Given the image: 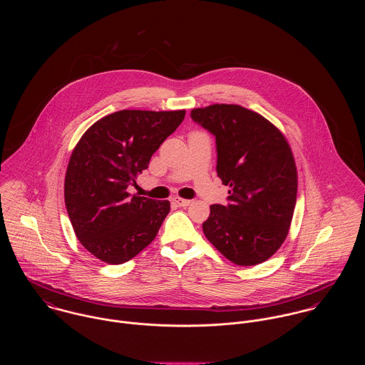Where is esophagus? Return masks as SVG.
<instances>
[{"instance_id": "34e87169", "label": "esophagus", "mask_w": 365, "mask_h": 365, "mask_svg": "<svg viewBox=\"0 0 365 365\" xmlns=\"http://www.w3.org/2000/svg\"><path fill=\"white\" fill-rule=\"evenodd\" d=\"M173 201H174L178 207H182V208H185V207L191 205V202H192V201H190V200H184V198H174Z\"/></svg>"}]
</instances>
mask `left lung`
<instances>
[{
	"instance_id": "1",
	"label": "left lung",
	"mask_w": 365,
	"mask_h": 365,
	"mask_svg": "<svg viewBox=\"0 0 365 365\" xmlns=\"http://www.w3.org/2000/svg\"><path fill=\"white\" fill-rule=\"evenodd\" d=\"M215 136L216 173L230 185L227 205H210L202 223L209 242L237 265L269 259L284 243L297 202V167L282 133L240 105L191 110Z\"/></svg>"
}]
</instances>
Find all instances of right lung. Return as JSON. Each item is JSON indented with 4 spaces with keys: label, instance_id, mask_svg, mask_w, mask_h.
<instances>
[{
    "label": "right lung",
    "instance_id": "add662e5",
    "mask_svg": "<svg viewBox=\"0 0 365 365\" xmlns=\"http://www.w3.org/2000/svg\"><path fill=\"white\" fill-rule=\"evenodd\" d=\"M185 110L123 109L96 122L73 150L64 202L80 243L97 259L122 264L156 237L168 201L128 192Z\"/></svg>",
    "mask_w": 365,
    "mask_h": 365
}]
</instances>
